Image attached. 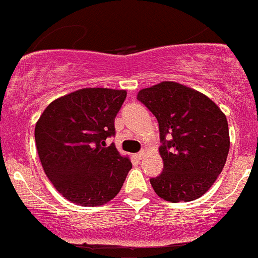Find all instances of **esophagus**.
I'll list each match as a JSON object with an SVG mask.
<instances>
[{"label":"esophagus","mask_w":258,"mask_h":258,"mask_svg":"<svg viewBox=\"0 0 258 258\" xmlns=\"http://www.w3.org/2000/svg\"><path fill=\"white\" fill-rule=\"evenodd\" d=\"M135 157H137V159H142V158L143 157H144V150H140V152L139 153H138V154L137 155H135Z\"/></svg>","instance_id":"esophagus-1"}]
</instances>
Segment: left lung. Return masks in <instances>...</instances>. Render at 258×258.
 <instances>
[{"mask_svg": "<svg viewBox=\"0 0 258 258\" xmlns=\"http://www.w3.org/2000/svg\"><path fill=\"white\" fill-rule=\"evenodd\" d=\"M159 124L163 172L153 189L172 203L205 195L221 174L229 150L226 115L202 93L173 81L143 89L137 96Z\"/></svg>", "mask_w": 258, "mask_h": 258, "instance_id": "obj_1", "label": "left lung"}]
</instances>
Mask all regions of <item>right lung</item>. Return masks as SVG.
Segmentation results:
<instances>
[{
	"mask_svg": "<svg viewBox=\"0 0 258 258\" xmlns=\"http://www.w3.org/2000/svg\"><path fill=\"white\" fill-rule=\"evenodd\" d=\"M125 98V90L80 89L53 100L36 123L43 172L70 202L103 206L120 192L132 163L105 140L115 135L114 120Z\"/></svg>",
	"mask_w": 258,
	"mask_h": 258,
	"instance_id": "add662e5",
	"label": "right lung"
}]
</instances>
